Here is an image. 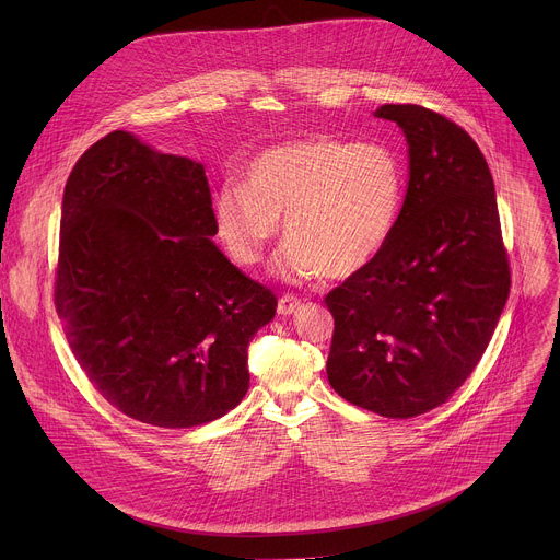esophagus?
I'll list each match as a JSON object with an SVG mask.
<instances>
[{"label": "esophagus", "instance_id": "obj_1", "mask_svg": "<svg viewBox=\"0 0 560 560\" xmlns=\"http://www.w3.org/2000/svg\"><path fill=\"white\" fill-rule=\"evenodd\" d=\"M299 307H301V299H296L294 294H283V296L279 299V303H277V312H279L281 316H290V314H294Z\"/></svg>", "mask_w": 560, "mask_h": 560}]
</instances>
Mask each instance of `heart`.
Listing matches in <instances>:
<instances>
[{"label": "heart", "mask_w": 560, "mask_h": 560, "mask_svg": "<svg viewBox=\"0 0 560 560\" xmlns=\"http://www.w3.org/2000/svg\"><path fill=\"white\" fill-rule=\"evenodd\" d=\"M404 197L406 168L389 145L310 137L257 154L242 184L214 192L212 221L238 266H257L283 221L277 268L285 281L348 279L381 257Z\"/></svg>", "instance_id": "heart-1"}]
</instances>
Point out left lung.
Here are the masks:
<instances>
[{"instance_id":"left-lung-1","label":"left lung","mask_w":560,"mask_h":560,"mask_svg":"<svg viewBox=\"0 0 560 560\" xmlns=\"http://www.w3.org/2000/svg\"><path fill=\"white\" fill-rule=\"evenodd\" d=\"M408 141V192L381 257L326 296L335 316L328 381L387 419L425 415L481 361L510 296L492 173L454 121L385 104Z\"/></svg>"}]
</instances>
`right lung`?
I'll return each mask as SVG.
<instances>
[{"instance_id":"add662e5","label":"right lung","mask_w":560,"mask_h":560,"mask_svg":"<svg viewBox=\"0 0 560 560\" xmlns=\"http://www.w3.org/2000/svg\"><path fill=\"white\" fill-rule=\"evenodd\" d=\"M203 164L126 130L93 143L61 201L55 307L91 383L126 417L195 428L242 404L277 296L214 246Z\"/></svg>"}]
</instances>
